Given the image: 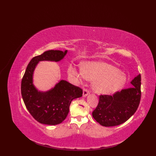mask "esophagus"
Segmentation results:
<instances>
[{
  "label": "esophagus",
  "instance_id": "esophagus-1",
  "mask_svg": "<svg viewBox=\"0 0 156 156\" xmlns=\"http://www.w3.org/2000/svg\"><path fill=\"white\" fill-rule=\"evenodd\" d=\"M90 92L88 89H86V88H84L83 89V97H86L87 96L88 94H89Z\"/></svg>",
  "mask_w": 156,
  "mask_h": 156
}]
</instances>
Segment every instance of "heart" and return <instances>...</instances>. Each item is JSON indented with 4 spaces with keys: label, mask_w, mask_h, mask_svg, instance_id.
Masks as SVG:
<instances>
[{
    "label": "heart",
    "mask_w": 156,
    "mask_h": 156,
    "mask_svg": "<svg viewBox=\"0 0 156 156\" xmlns=\"http://www.w3.org/2000/svg\"><path fill=\"white\" fill-rule=\"evenodd\" d=\"M68 73L79 81L87 79L94 81L93 88L99 93H112L124 85L126 77L113 66L103 62H88L83 64L82 69L70 64Z\"/></svg>",
    "instance_id": "b5f03b06"
}]
</instances>
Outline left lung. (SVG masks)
Listing matches in <instances>:
<instances>
[{"label": "left lung", "mask_w": 156, "mask_h": 156, "mask_svg": "<svg viewBox=\"0 0 156 156\" xmlns=\"http://www.w3.org/2000/svg\"><path fill=\"white\" fill-rule=\"evenodd\" d=\"M133 87L123 89L111 95H100L92 116L103 126L110 127L124 123L134 115L139 105L141 91L140 75L131 82Z\"/></svg>", "instance_id": "8db88e82"}]
</instances>
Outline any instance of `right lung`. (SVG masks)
<instances>
[{
	"label": "right lung",
	"instance_id": "right-lung-1",
	"mask_svg": "<svg viewBox=\"0 0 156 156\" xmlns=\"http://www.w3.org/2000/svg\"><path fill=\"white\" fill-rule=\"evenodd\" d=\"M58 50L47 51L34 56L28 64L21 81V95L30 115L41 124H59L66 119L70 103L73 99L81 97L83 90L64 80H61L54 88L47 92H40L33 84V73L40 61L58 62L66 55Z\"/></svg>",
	"mask_w": 156,
	"mask_h": 156
}]
</instances>
